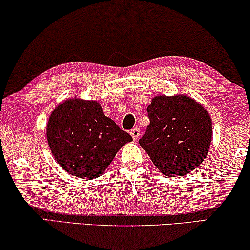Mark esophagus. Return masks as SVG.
Segmentation results:
<instances>
[{"label":"esophagus","instance_id":"34e87169","mask_svg":"<svg viewBox=\"0 0 250 250\" xmlns=\"http://www.w3.org/2000/svg\"><path fill=\"white\" fill-rule=\"evenodd\" d=\"M130 135H131L133 140L138 139L139 136H140V130H139V128H133V129L131 130V131H130Z\"/></svg>","mask_w":250,"mask_h":250}]
</instances>
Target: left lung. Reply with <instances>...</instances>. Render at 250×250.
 Listing matches in <instances>:
<instances>
[{"instance_id": "left-lung-1", "label": "left lung", "mask_w": 250, "mask_h": 250, "mask_svg": "<svg viewBox=\"0 0 250 250\" xmlns=\"http://www.w3.org/2000/svg\"><path fill=\"white\" fill-rule=\"evenodd\" d=\"M147 113L149 125L139 144L162 173L188 174L205 160L212 120L202 105L185 95L156 96Z\"/></svg>"}]
</instances>
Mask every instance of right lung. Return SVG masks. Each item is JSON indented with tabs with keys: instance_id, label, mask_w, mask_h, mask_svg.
Returning a JSON list of instances; mask_svg holds the SVG:
<instances>
[{
	"instance_id": "add662e5",
	"label": "right lung",
	"mask_w": 250,
	"mask_h": 250,
	"mask_svg": "<svg viewBox=\"0 0 250 250\" xmlns=\"http://www.w3.org/2000/svg\"><path fill=\"white\" fill-rule=\"evenodd\" d=\"M47 142L55 161L70 174L95 179L106 170L115 154L132 137L105 117L94 101L69 100L52 112Z\"/></svg>"
}]
</instances>
